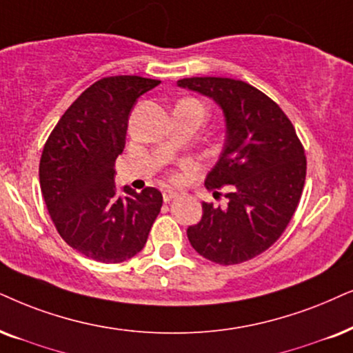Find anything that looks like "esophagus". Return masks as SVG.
<instances>
[{"label":"esophagus","instance_id":"34e87169","mask_svg":"<svg viewBox=\"0 0 353 353\" xmlns=\"http://www.w3.org/2000/svg\"><path fill=\"white\" fill-rule=\"evenodd\" d=\"M177 195H179V192H176V190H172V189H166V190L163 192V200L166 203H169L172 199H176Z\"/></svg>","mask_w":353,"mask_h":353}]
</instances>
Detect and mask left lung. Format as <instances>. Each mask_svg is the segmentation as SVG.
I'll return each mask as SVG.
<instances>
[{
	"instance_id": "obj_1",
	"label": "left lung",
	"mask_w": 353,
	"mask_h": 353,
	"mask_svg": "<svg viewBox=\"0 0 353 353\" xmlns=\"http://www.w3.org/2000/svg\"><path fill=\"white\" fill-rule=\"evenodd\" d=\"M177 84L212 97L226 119L225 148L205 179L208 190H226V207L203 202L187 238L215 264H241L267 251L292 220L306 179L305 148L279 104L251 84L215 77Z\"/></svg>"
}]
</instances>
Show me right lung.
Wrapping results in <instances>:
<instances>
[{"label":"right lung","mask_w":353,"mask_h":353,"mask_svg":"<svg viewBox=\"0 0 353 353\" xmlns=\"http://www.w3.org/2000/svg\"><path fill=\"white\" fill-rule=\"evenodd\" d=\"M159 83L127 74L99 79L66 109L43 146L40 189L53 225L68 246L92 261L132 259L161 212L158 189L138 194L123 187L127 195H119L114 182L133 105Z\"/></svg>","instance_id":"right-lung-1"}]
</instances>
